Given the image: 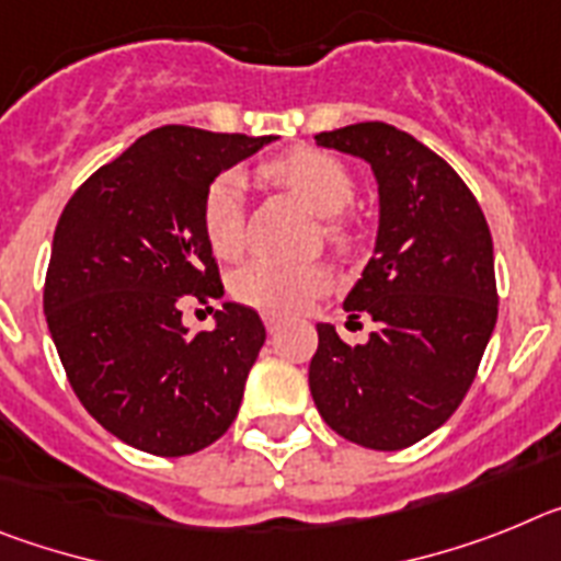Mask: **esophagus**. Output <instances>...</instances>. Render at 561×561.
Here are the masks:
<instances>
[{
  "mask_svg": "<svg viewBox=\"0 0 561 561\" xmlns=\"http://www.w3.org/2000/svg\"><path fill=\"white\" fill-rule=\"evenodd\" d=\"M279 328H282V319H276V316H265V330H267V333L274 335Z\"/></svg>",
  "mask_w": 561,
  "mask_h": 561,
  "instance_id": "obj_1",
  "label": "esophagus"
}]
</instances>
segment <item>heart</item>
Returning a JSON list of instances; mask_svg holds the SVG:
<instances>
[{
	"label": "heart",
	"instance_id": "b5f03b06",
	"mask_svg": "<svg viewBox=\"0 0 561 561\" xmlns=\"http://www.w3.org/2000/svg\"><path fill=\"white\" fill-rule=\"evenodd\" d=\"M260 174L294 194L301 206L324 217V237L335 248L353 242V222L341 211L353 203L355 178L335 154L313 146H299L260 165ZM199 228L208 248L220 260H237L245 248L242 220V180L237 172H222L208 183L199 203ZM333 276L324 265L282 267L271 262H251L231 279V296L240 305L267 316H294L305 310L316 296L328 294Z\"/></svg>",
	"mask_w": 561,
	"mask_h": 561
}]
</instances>
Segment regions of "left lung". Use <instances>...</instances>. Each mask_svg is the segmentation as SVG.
Listing matches in <instances>:
<instances>
[{"mask_svg":"<svg viewBox=\"0 0 561 561\" xmlns=\"http://www.w3.org/2000/svg\"><path fill=\"white\" fill-rule=\"evenodd\" d=\"M373 165L381 226L373 260L344 299L378 321L350 347L319 324L310 392L350 443L407 449L455 415L496 324L494 245L485 214L440 154L381 121L316 135Z\"/></svg>","mask_w":561,"mask_h":561,"instance_id":"obj_1","label":"left lung"}]
</instances>
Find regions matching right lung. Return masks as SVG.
<instances>
[{
    "label": "right lung",
    "instance_id": "1",
    "mask_svg": "<svg viewBox=\"0 0 561 561\" xmlns=\"http://www.w3.org/2000/svg\"><path fill=\"white\" fill-rule=\"evenodd\" d=\"M271 140L160 126L92 172L58 217L47 328L78 401L135 449L194 455L240 412L265 324L222 305L217 328L192 333L180 305L222 296L199 228L208 183Z\"/></svg>",
    "mask_w": 561,
    "mask_h": 561
}]
</instances>
